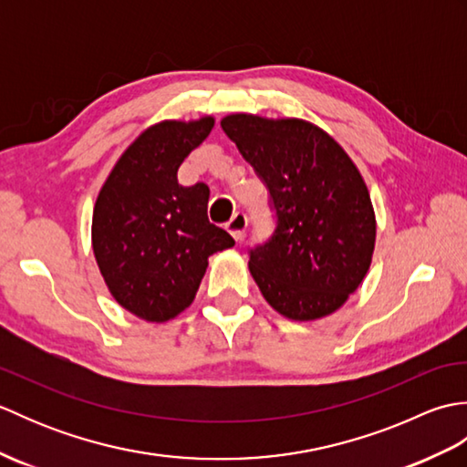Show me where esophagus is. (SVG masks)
<instances>
[{
	"label": "esophagus",
	"mask_w": 467,
	"mask_h": 467,
	"mask_svg": "<svg viewBox=\"0 0 467 467\" xmlns=\"http://www.w3.org/2000/svg\"><path fill=\"white\" fill-rule=\"evenodd\" d=\"M246 224H249V218H246L244 213H234L231 221L226 223V231L231 233L236 241H241L246 231Z\"/></svg>",
	"instance_id": "obj_1"
}]
</instances>
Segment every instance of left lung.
Masks as SVG:
<instances>
[{
  "mask_svg": "<svg viewBox=\"0 0 467 467\" xmlns=\"http://www.w3.org/2000/svg\"><path fill=\"white\" fill-rule=\"evenodd\" d=\"M269 192V239L249 269L273 309L311 321L339 309L371 265L375 214L363 178L333 138L305 120L233 114L221 122Z\"/></svg>",
  "mask_w": 467,
  "mask_h": 467,
  "instance_id": "left-lung-1",
  "label": "left lung"
}]
</instances>
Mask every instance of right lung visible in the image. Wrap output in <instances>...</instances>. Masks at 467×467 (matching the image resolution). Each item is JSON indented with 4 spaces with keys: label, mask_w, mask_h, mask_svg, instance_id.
<instances>
[{
    "label": "right lung",
    "mask_w": 467,
    "mask_h": 467,
    "mask_svg": "<svg viewBox=\"0 0 467 467\" xmlns=\"http://www.w3.org/2000/svg\"><path fill=\"white\" fill-rule=\"evenodd\" d=\"M214 126L161 122L116 162L94 206L92 244L100 273L126 311L162 323L192 303L208 256L234 239L208 221L211 188L178 184L176 172Z\"/></svg>",
    "instance_id": "1"
}]
</instances>
